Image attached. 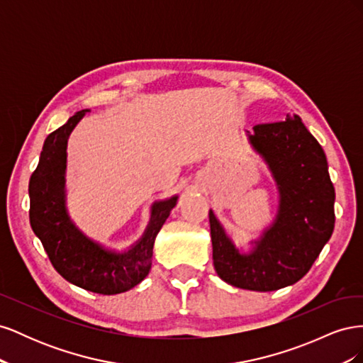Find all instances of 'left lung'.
Wrapping results in <instances>:
<instances>
[{
  "label": "left lung",
  "mask_w": 363,
  "mask_h": 363,
  "mask_svg": "<svg viewBox=\"0 0 363 363\" xmlns=\"http://www.w3.org/2000/svg\"><path fill=\"white\" fill-rule=\"evenodd\" d=\"M250 140L265 157L280 189L276 223L256 250L240 256L208 212L218 276L232 286L268 292L304 277L335 228V188L321 145L298 115L257 124Z\"/></svg>",
  "instance_id": "obj_1"
}]
</instances>
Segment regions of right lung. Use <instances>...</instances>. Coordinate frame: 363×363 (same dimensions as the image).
Segmentation results:
<instances>
[{
	"mask_svg": "<svg viewBox=\"0 0 363 363\" xmlns=\"http://www.w3.org/2000/svg\"><path fill=\"white\" fill-rule=\"evenodd\" d=\"M84 112L87 111L77 112L45 139L39 163L28 183L30 224L45 248L51 265L65 280L95 294L113 295L131 289L147 277L155 239L177 196L156 204L144 238L125 255L107 252L84 238L69 221L63 200L67 140Z\"/></svg>",
	"mask_w": 363,
	"mask_h": 363,
	"instance_id": "1",
	"label": "right lung"
}]
</instances>
